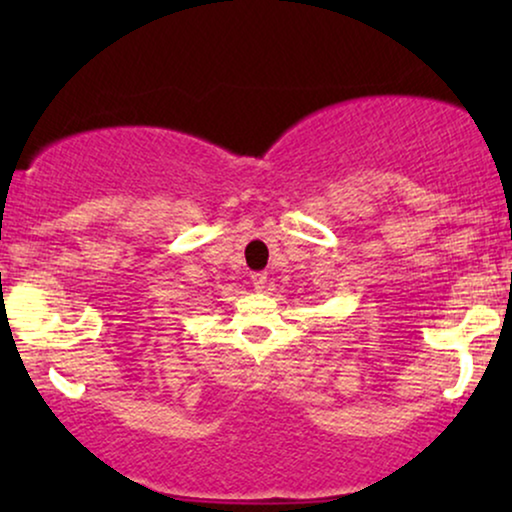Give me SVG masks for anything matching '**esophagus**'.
Listing matches in <instances>:
<instances>
[{
    "mask_svg": "<svg viewBox=\"0 0 512 512\" xmlns=\"http://www.w3.org/2000/svg\"><path fill=\"white\" fill-rule=\"evenodd\" d=\"M251 284H254L256 291H263L265 284H268V272H254L251 275Z\"/></svg>",
    "mask_w": 512,
    "mask_h": 512,
    "instance_id": "obj_1",
    "label": "esophagus"
}]
</instances>
